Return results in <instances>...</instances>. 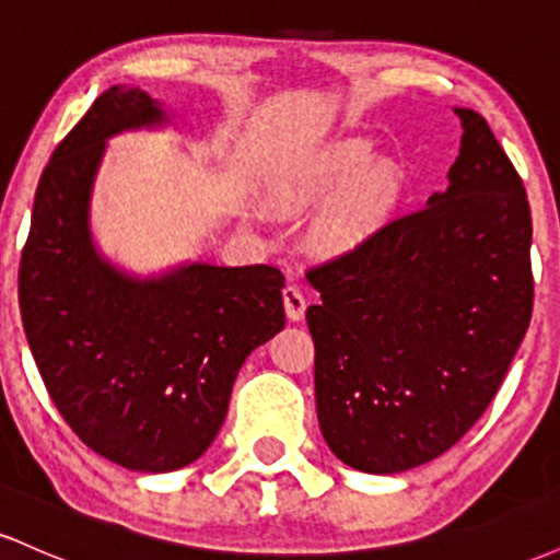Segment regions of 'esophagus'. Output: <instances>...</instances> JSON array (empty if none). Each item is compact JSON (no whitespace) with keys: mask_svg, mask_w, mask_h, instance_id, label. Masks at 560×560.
I'll return each mask as SVG.
<instances>
[{"mask_svg":"<svg viewBox=\"0 0 560 560\" xmlns=\"http://www.w3.org/2000/svg\"><path fill=\"white\" fill-rule=\"evenodd\" d=\"M284 311H287V318L289 320H302L305 318V307H307V300L305 294H302L300 287L294 284H287L284 287Z\"/></svg>","mask_w":560,"mask_h":560,"instance_id":"34e87169","label":"esophagus"}]
</instances>
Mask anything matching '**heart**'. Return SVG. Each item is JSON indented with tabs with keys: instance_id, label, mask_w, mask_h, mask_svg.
<instances>
[{
	"instance_id": "heart-1",
	"label": "heart",
	"mask_w": 560,
	"mask_h": 560,
	"mask_svg": "<svg viewBox=\"0 0 560 560\" xmlns=\"http://www.w3.org/2000/svg\"><path fill=\"white\" fill-rule=\"evenodd\" d=\"M374 163V152L365 144H337L307 160L281 186V197L289 205H305L320 197H334L345 191L352 182V195L347 199L345 221L339 234L345 240L361 236L384 221L402 197V176L389 163Z\"/></svg>"
}]
</instances>
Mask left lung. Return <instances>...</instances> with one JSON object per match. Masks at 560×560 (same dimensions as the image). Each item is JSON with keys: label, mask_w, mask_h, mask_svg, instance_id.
<instances>
[{"label": "left lung", "mask_w": 560, "mask_h": 560, "mask_svg": "<svg viewBox=\"0 0 560 560\" xmlns=\"http://www.w3.org/2000/svg\"><path fill=\"white\" fill-rule=\"evenodd\" d=\"M442 195L311 268L316 408L331 453L365 474L429 464L503 384L532 318V213L487 120L455 107Z\"/></svg>", "instance_id": "8db88e82"}]
</instances>
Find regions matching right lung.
Segmentation results:
<instances>
[{"instance_id": "obj_1", "label": "right lung", "mask_w": 560, "mask_h": 560, "mask_svg": "<svg viewBox=\"0 0 560 560\" xmlns=\"http://www.w3.org/2000/svg\"><path fill=\"white\" fill-rule=\"evenodd\" d=\"M163 120L137 86L96 96L38 178L18 273L25 337L60 416L102 458L144 474L210 447L242 363L284 329L279 268L191 262L133 279L96 253L89 202L107 139Z\"/></svg>"}]
</instances>
